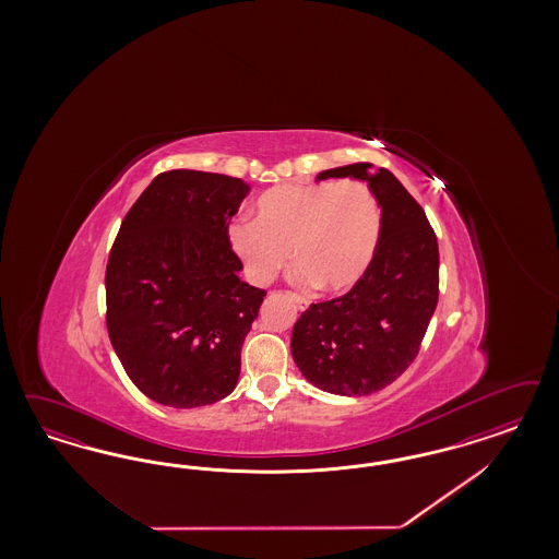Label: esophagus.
I'll return each instance as SVG.
<instances>
[{"label": "esophagus", "mask_w": 559, "mask_h": 559, "mask_svg": "<svg viewBox=\"0 0 559 559\" xmlns=\"http://www.w3.org/2000/svg\"><path fill=\"white\" fill-rule=\"evenodd\" d=\"M287 295L288 299H290V301H295V304H297V307H299L301 311H305V309L309 307V301H307V299H304L301 295H297V293H287Z\"/></svg>", "instance_id": "1"}]
</instances>
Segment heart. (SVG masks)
I'll use <instances>...</instances> for the list:
<instances>
[{"mask_svg":"<svg viewBox=\"0 0 559 559\" xmlns=\"http://www.w3.org/2000/svg\"><path fill=\"white\" fill-rule=\"evenodd\" d=\"M381 209L369 187L344 182L278 185L255 203V223L236 221L229 241L255 285H269L290 260L301 285L342 293L371 269Z\"/></svg>","mask_w":559,"mask_h":559,"instance_id":"1","label":"heart"}]
</instances>
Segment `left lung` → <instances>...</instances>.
I'll list each match as a JSON object with an SVG mask.
<instances>
[{"instance_id": "8db88e82", "label": "left lung", "mask_w": 559, "mask_h": 559, "mask_svg": "<svg viewBox=\"0 0 559 559\" xmlns=\"http://www.w3.org/2000/svg\"><path fill=\"white\" fill-rule=\"evenodd\" d=\"M365 180L381 206L371 269L346 295L311 304L293 328L290 353L316 388L371 395L388 388L420 350L439 304V243L423 206L390 169L350 164L325 178Z\"/></svg>"}]
</instances>
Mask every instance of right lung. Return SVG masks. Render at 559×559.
<instances>
[{
    "label": "right lung",
    "mask_w": 559,
    "mask_h": 559,
    "mask_svg": "<svg viewBox=\"0 0 559 559\" xmlns=\"http://www.w3.org/2000/svg\"><path fill=\"white\" fill-rule=\"evenodd\" d=\"M250 187L169 169L120 223L106 264V328L136 390L171 407L236 390L241 346L266 290L239 281L229 221Z\"/></svg>",
    "instance_id": "obj_1"
}]
</instances>
